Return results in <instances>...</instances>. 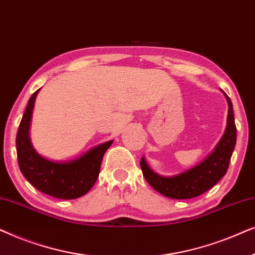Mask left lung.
<instances>
[{"label":"left lung","instance_id":"8db88e82","mask_svg":"<svg viewBox=\"0 0 255 255\" xmlns=\"http://www.w3.org/2000/svg\"><path fill=\"white\" fill-rule=\"evenodd\" d=\"M225 97L229 103L228 125L225 133L216 146L215 151L204 161L179 175L165 177L153 172L144 158L140 159L142 175L158 193L175 200H187L200 196L214 187L228 172L237 141V128L231 100L226 94Z\"/></svg>","mask_w":255,"mask_h":255}]
</instances>
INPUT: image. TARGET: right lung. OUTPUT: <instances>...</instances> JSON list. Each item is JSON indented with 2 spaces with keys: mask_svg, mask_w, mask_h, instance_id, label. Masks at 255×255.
Masks as SVG:
<instances>
[{
  "mask_svg": "<svg viewBox=\"0 0 255 255\" xmlns=\"http://www.w3.org/2000/svg\"><path fill=\"white\" fill-rule=\"evenodd\" d=\"M38 92L39 89L30 97L17 132L16 149L20 172L41 193L61 200L81 197L96 182L103 155L113 140L103 142L80 158L67 162L51 161L39 155L29 138L31 116Z\"/></svg>",
  "mask_w": 255,
  "mask_h": 255,
  "instance_id": "right-lung-1",
  "label": "right lung"
}]
</instances>
